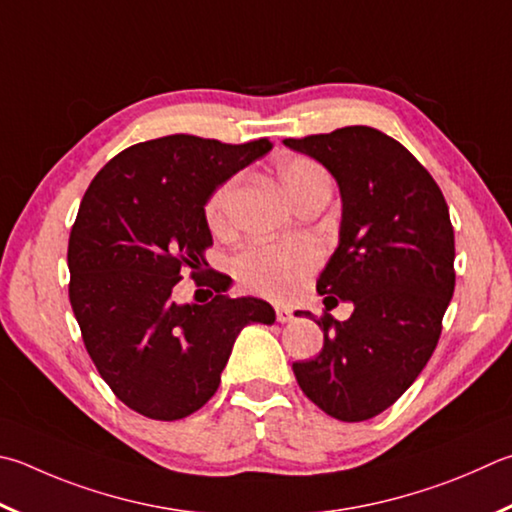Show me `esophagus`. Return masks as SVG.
Here are the masks:
<instances>
[{
  "instance_id": "obj_1",
  "label": "esophagus",
  "mask_w": 512,
  "mask_h": 512,
  "mask_svg": "<svg viewBox=\"0 0 512 512\" xmlns=\"http://www.w3.org/2000/svg\"><path fill=\"white\" fill-rule=\"evenodd\" d=\"M275 318L277 322H291L293 320V311L286 309V306H275Z\"/></svg>"
}]
</instances>
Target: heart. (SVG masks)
I'll list each match as a JSON object with an SVG mask.
<instances>
[{
	"instance_id": "heart-1",
	"label": "heart",
	"mask_w": 512,
	"mask_h": 512,
	"mask_svg": "<svg viewBox=\"0 0 512 512\" xmlns=\"http://www.w3.org/2000/svg\"><path fill=\"white\" fill-rule=\"evenodd\" d=\"M277 176L288 192V197L297 201L302 194L315 188L318 183L329 181L322 167L302 156H288L277 165ZM237 176L224 181L210 194L206 203L208 226L221 232L226 230L232 217V203L237 197ZM318 266V248L309 241H291V244H255L235 257L232 268L239 282L248 291L286 300L300 291L306 277Z\"/></svg>"
}]
</instances>
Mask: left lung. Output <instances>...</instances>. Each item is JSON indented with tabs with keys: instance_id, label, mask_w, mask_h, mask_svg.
Masks as SVG:
<instances>
[{
	"instance_id": "left-lung-1",
	"label": "left lung",
	"mask_w": 512,
	"mask_h": 512,
	"mask_svg": "<svg viewBox=\"0 0 512 512\" xmlns=\"http://www.w3.org/2000/svg\"><path fill=\"white\" fill-rule=\"evenodd\" d=\"M322 163L342 197L340 244L318 293L351 318L324 313L322 351L293 362L297 385L322 412L356 423L405 394L441 336L454 293V230L443 192L405 147L374 127L284 138ZM311 315V313H304Z\"/></svg>"
}]
</instances>
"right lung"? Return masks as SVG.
<instances>
[{
  "label": "right lung",
  "instance_id": "right-lung-1",
  "mask_svg": "<svg viewBox=\"0 0 512 512\" xmlns=\"http://www.w3.org/2000/svg\"><path fill=\"white\" fill-rule=\"evenodd\" d=\"M268 138L228 145L174 134L116 154L82 197L69 235V300L102 380L127 407L179 421L221 383L239 331L273 324V306L226 295L210 271V194L271 150ZM216 288L208 305H176L180 273Z\"/></svg>",
  "mask_w": 512,
  "mask_h": 512
}]
</instances>
